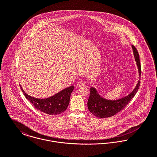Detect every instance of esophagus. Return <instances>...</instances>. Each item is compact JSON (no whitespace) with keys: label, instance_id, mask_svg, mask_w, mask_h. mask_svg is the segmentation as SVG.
I'll use <instances>...</instances> for the list:
<instances>
[{"label":"esophagus","instance_id":"34e87169","mask_svg":"<svg viewBox=\"0 0 157 157\" xmlns=\"http://www.w3.org/2000/svg\"><path fill=\"white\" fill-rule=\"evenodd\" d=\"M76 86L77 87H83V86H85V85L83 83H82V82H78L77 83Z\"/></svg>","mask_w":157,"mask_h":157}]
</instances>
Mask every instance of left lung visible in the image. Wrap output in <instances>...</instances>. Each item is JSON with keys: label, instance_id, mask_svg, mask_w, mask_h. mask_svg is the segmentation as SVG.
<instances>
[{"label": "left lung", "instance_id": "8db88e82", "mask_svg": "<svg viewBox=\"0 0 157 157\" xmlns=\"http://www.w3.org/2000/svg\"><path fill=\"white\" fill-rule=\"evenodd\" d=\"M132 47L138 69L139 75L141 78V70L139 54L135 46L132 45ZM140 85V81L139 80L134 90L129 95L117 100H108L105 99L99 95L95 88H90V97L88 101V109L94 115L98 118H104L113 116L123 110L128 105L137 92Z\"/></svg>", "mask_w": 157, "mask_h": 157}]
</instances>
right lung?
Returning <instances> with one entry per match:
<instances>
[{
    "instance_id": "right-lung-1",
    "label": "right lung",
    "mask_w": 157,
    "mask_h": 157,
    "mask_svg": "<svg viewBox=\"0 0 157 157\" xmlns=\"http://www.w3.org/2000/svg\"><path fill=\"white\" fill-rule=\"evenodd\" d=\"M74 89V86H71L49 98L39 99L28 95L21 88L24 95L34 108L41 112L51 115H59L67 109L71 94Z\"/></svg>"
}]
</instances>
